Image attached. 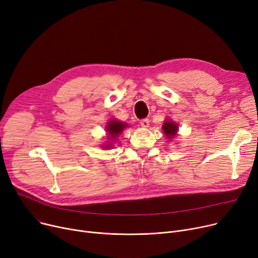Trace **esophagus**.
<instances>
[{"label": "esophagus", "mask_w": 258, "mask_h": 258, "mask_svg": "<svg viewBox=\"0 0 258 258\" xmlns=\"http://www.w3.org/2000/svg\"><path fill=\"white\" fill-rule=\"evenodd\" d=\"M149 125H150V120L148 118H144V119L141 120V126L143 128H148Z\"/></svg>", "instance_id": "esophagus-1"}]
</instances>
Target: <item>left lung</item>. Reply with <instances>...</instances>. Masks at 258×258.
<instances>
[{"label":"left lung","mask_w":258,"mask_h":258,"mask_svg":"<svg viewBox=\"0 0 258 258\" xmlns=\"http://www.w3.org/2000/svg\"><path fill=\"white\" fill-rule=\"evenodd\" d=\"M162 131L164 132L165 136L170 140H173L176 134H177V131H178V125L173 122V120L171 119H166L163 122V125H162Z\"/></svg>","instance_id":"1"}]
</instances>
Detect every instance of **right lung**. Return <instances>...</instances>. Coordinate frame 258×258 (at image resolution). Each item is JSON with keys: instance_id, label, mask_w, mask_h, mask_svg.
Returning a JSON list of instances; mask_svg holds the SVG:
<instances>
[{"instance_id": "obj_1", "label": "right lung", "mask_w": 258, "mask_h": 258, "mask_svg": "<svg viewBox=\"0 0 258 258\" xmlns=\"http://www.w3.org/2000/svg\"><path fill=\"white\" fill-rule=\"evenodd\" d=\"M127 127H128V124H125L123 122H119V120H116V119L113 118V119L109 120L108 124L106 125L105 129H106V132H107V134H108V139L110 140V142H114L118 138L119 134L122 133L123 130L125 128H127ZM110 142L107 145H104L103 148H105V149L112 148Z\"/></svg>"}]
</instances>
